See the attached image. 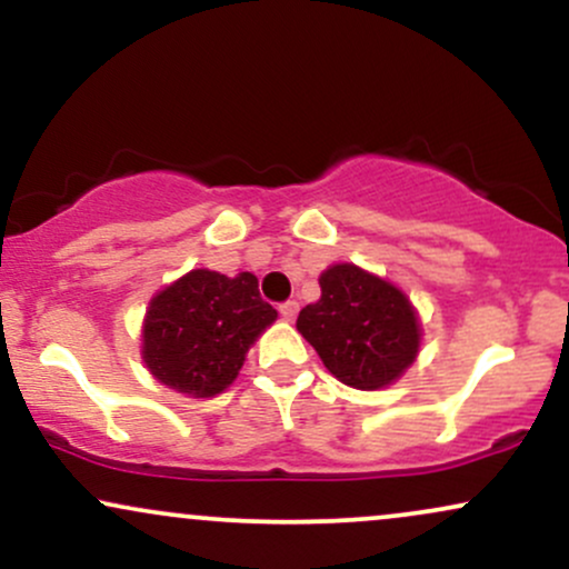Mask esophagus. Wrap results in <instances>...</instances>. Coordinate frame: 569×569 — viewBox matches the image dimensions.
Segmentation results:
<instances>
[{
    "label": "esophagus",
    "instance_id": "34e87169",
    "mask_svg": "<svg viewBox=\"0 0 569 569\" xmlns=\"http://www.w3.org/2000/svg\"><path fill=\"white\" fill-rule=\"evenodd\" d=\"M278 312H280V318H283V321H293V318H297V312H299V305L293 302V299H289V302H283L278 307Z\"/></svg>",
    "mask_w": 569,
    "mask_h": 569
}]
</instances>
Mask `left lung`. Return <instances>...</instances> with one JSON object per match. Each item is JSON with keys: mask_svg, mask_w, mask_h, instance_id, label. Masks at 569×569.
Returning <instances> with one entry per match:
<instances>
[{"mask_svg": "<svg viewBox=\"0 0 569 569\" xmlns=\"http://www.w3.org/2000/svg\"><path fill=\"white\" fill-rule=\"evenodd\" d=\"M321 299L307 305L297 329L339 382L377 390L403 375L420 350V323L409 299L356 264L323 272Z\"/></svg>", "mask_w": 569, "mask_h": 569, "instance_id": "left-lung-1", "label": "left lung"}]
</instances>
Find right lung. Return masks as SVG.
I'll return each mask as SVG.
<instances>
[{
    "label": "right lung",
    "mask_w": 569,
    "mask_h": 569,
    "mask_svg": "<svg viewBox=\"0 0 569 569\" xmlns=\"http://www.w3.org/2000/svg\"><path fill=\"white\" fill-rule=\"evenodd\" d=\"M278 318L251 272L192 270L149 302L143 361L162 385L192 398L227 390L246 352Z\"/></svg>",
    "instance_id": "right-lung-1"
}]
</instances>
